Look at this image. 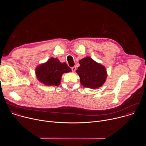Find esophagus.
<instances>
[{
  "label": "esophagus",
  "mask_w": 146,
  "mask_h": 146,
  "mask_svg": "<svg viewBox=\"0 0 146 146\" xmlns=\"http://www.w3.org/2000/svg\"><path fill=\"white\" fill-rule=\"evenodd\" d=\"M76 70V66H73V67L72 68V70L73 72H75Z\"/></svg>",
  "instance_id": "34e87169"
}]
</instances>
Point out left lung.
Returning <instances> with one entry per match:
<instances>
[{
    "label": "left lung",
    "mask_w": 146,
    "mask_h": 146,
    "mask_svg": "<svg viewBox=\"0 0 146 146\" xmlns=\"http://www.w3.org/2000/svg\"><path fill=\"white\" fill-rule=\"evenodd\" d=\"M79 64L80 66L76 72L80 76L81 85L95 89L104 84L107 77L105 67L88 56L80 60Z\"/></svg>",
    "instance_id": "8db88e82"
}]
</instances>
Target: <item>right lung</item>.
Here are the masks:
<instances>
[{"mask_svg":"<svg viewBox=\"0 0 146 146\" xmlns=\"http://www.w3.org/2000/svg\"><path fill=\"white\" fill-rule=\"evenodd\" d=\"M66 63H61L57 58H51L46 64L38 66L36 69L37 79L46 86H58L60 84L62 75L71 72Z\"/></svg>","mask_w":146,"mask_h":146,"instance_id":"add662e5","label":"right lung"}]
</instances>
